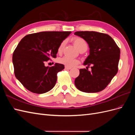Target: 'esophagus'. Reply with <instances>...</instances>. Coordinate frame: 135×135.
Wrapping results in <instances>:
<instances>
[{"label":"esophagus","instance_id":"34e87169","mask_svg":"<svg viewBox=\"0 0 135 135\" xmlns=\"http://www.w3.org/2000/svg\"><path fill=\"white\" fill-rule=\"evenodd\" d=\"M65 69H66V70H70V69H71V68L70 67H68V66H65Z\"/></svg>","mask_w":135,"mask_h":135}]
</instances>
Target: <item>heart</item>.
<instances>
[{"mask_svg":"<svg viewBox=\"0 0 135 135\" xmlns=\"http://www.w3.org/2000/svg\"><path fill=\"white\" fill-rule=\"evenodd\" d=\"M72 40H73V43H74L75 45V46L78 49L79 51L83 50L86 51L87 50L88 44L87 42H85V40L83 38L76 36V37H74V38H73ZM65 44V41H63L60 44L57 50L58 53H59V54L62 52ZM58 62L60 64H62L66 66L72 68L78 64L79 62V61L76 59H71V58H69L66 56H64V57H62L59 59Z\"/></svg>","mask_w":135,"mask_h":135,"instance_id":"obj_1","label":"heart"}]
</instances>
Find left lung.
Here are the masks:
<instances>
[{"mask_svg": "<svg viewBox=\"0 0 135 135\" xmlns=\"http://www.w3.org/2000/svg\"><path fill=\"white\" fill-rule=\"evenodd\" d=\"M74 34L88 44L89 55L84 65H92L91 71L80 69L75 79L76 87L80 91L96 93L107 87L118 72L120 49L111 36L96 31H76Z\"/></svg>", "mask_w": 135, "mask_h": 135, "instance_id": "8db88e82", "label": "left lung"}]
</instances>
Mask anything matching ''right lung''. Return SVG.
I'll list each match as a JSON object with an SVG mask.
<instances>
[{
    "label": "right lung",
    "mask_w": 135,
    "mask_h": 135,
    "mask_svg": "<svg viewBox=\"0 0 135 135\" xmlns=\"http://www.w3.org/2000/svg\"><path fill=\"white\" fill-rule=\"evenodd\" d=\"M71 31H43L23 37L12 56L15 75L28 91L42 94L54 87L57 73L64 65L56 63L54 66L44 65L45 61L56 58L58 48Z\"/></svg>",
    "instance_id": "add662e5"
}]
</instances>
